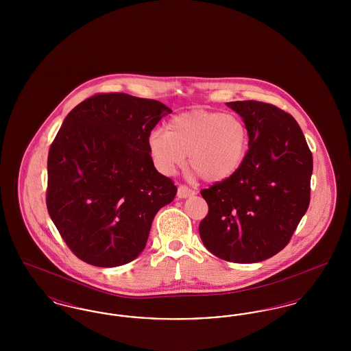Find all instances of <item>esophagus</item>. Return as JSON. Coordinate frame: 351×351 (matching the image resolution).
I'll list each match as a JSON object with an SVG mask.
<instances>
[{
  "instance_id": "esophagus-1",
  "label": "esophagus",
  "mask_w": 351,
  "mask_h": 351,
  "mask_svg": "<svg viewBox=\"0 0 351 351\" xmlns=\"http://www.w3.org/2000/svg\"><path fill=\"white\" fill-rule=\"evenodd\" d=\"M193 195H195V191L191 189V188L186 186V185H180V186L178 188V197H179V199H186V197H191V196H193Z\"/></svg>"
}]
</instances>
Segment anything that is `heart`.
Segmentation results:
<instances>
[{"label": "heart", "mask_w": 351, "mask_h": 351, "mask_svg": "<svg viewBox=\"0 0 351 351\" xmlns=\"http://www.w3.org/2000/svg\"><path fill=\"white\" fill-rule=\"evenodd\" d=\"M151 158L163 173H172L188 163L202 180L218 183L229 179L246 159L249 130L234 114L196 109L171 118L167 133L151 132Z\"/></svg>", "instance_id": "1"}]
</instances>
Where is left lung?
I'll list each match as a JSON object with an SVG mask.
<instances>
[{
    "label": "left lung",
    "instance_id": "obj_1",
    "mask_svg": "<svg viewBox=\"0 0 351 351\" xmlns=\"http://www.w3.org/2000/svg\"><path fill=\"white\" fill-rule=\"evenodd\" d=\"M249 130L245 162L229 179L201 191L209 212L204 246L234 263H256L283 250L311 201L313 158L299 123L275 105L226 102Z\"/></svg>",
    "mask_w": 351,
    "mask_h": 351
}]
</instances>
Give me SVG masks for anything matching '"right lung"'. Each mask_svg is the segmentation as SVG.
Segmentation results:
<instances>
[{
  "label": "right lung",
  "mask_w": 351,
  "mask_h": 351,
  "mask_svg": "<svg viewBox=\"0 0 351 351\" xmlns=\"http://www.w3.org/2000/svg\"><path fill=\"white\" fill-rule=\"evenodd\" d=\"M172 110L156 100L99 93L75 106L47 159V210L71 251L96 267H117L143 249L173 182L154 167L147 139Z\"/></svg>",
  "instance_id": "obj_1"
}]
</instances>
